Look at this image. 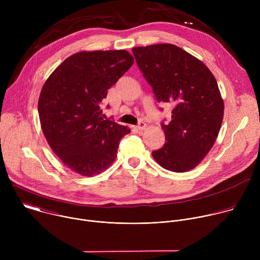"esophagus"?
<instances>
[{
    "label": "esophagus",
    "mask_w": 260,
    "mask_h": 260,
    "mask_svg": "<svg viewBox=\"0 0 260 260\" xmlns=\"http://www.w3.org/2000/svg\"><path fill=\"white\" fill-rule=\"evenodd\" d=\"M146 126H147V125H146V123H145L144 121H140L139 124L137 125V128H138L139 131H143V129L146 128Z\"/></svg>",
    "instance_id": "1"
}]
</instances>
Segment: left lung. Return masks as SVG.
Returning <instances> with one entry per match:
<instances>
[{"mask_svg": "<svg viewBox=\"0 0 260 260\" xmlns=\"http://www.w3.org/2000/svg\"><path fill=\"white\" fill-rule=\"evenodd\" d=\"M133 53L158 103H172V120L161 122L167 142L152 156L164 169L196 168L213 147L224 113L217 81L200 59L173 44L135 47Z\"/></svg>", "mask_w": 260, "mask_h": 260, "instance_id": "8db88e82", "label": "left lung"}]
</instances>
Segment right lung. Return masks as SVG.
I'll return each instance as SVG.
<instances>
[{"label": "right lung", "instance_id": "obj_1", "mask_svg": "<svg viewBox=\"0 0 260 260\" xmlns=\"http://www.w3.org/2000/svg\"><path fill=\"white\" fill-rule=\"evenodd\" d=\"M133 63L126 50L81 51L64 59L44 83L38 102L41 127L72 171L91 177L115 160L120 140L131 131L104 120L100 104Z\"/></svg>", "mask_w": 260, "mask_h": 260}]
</instances>
